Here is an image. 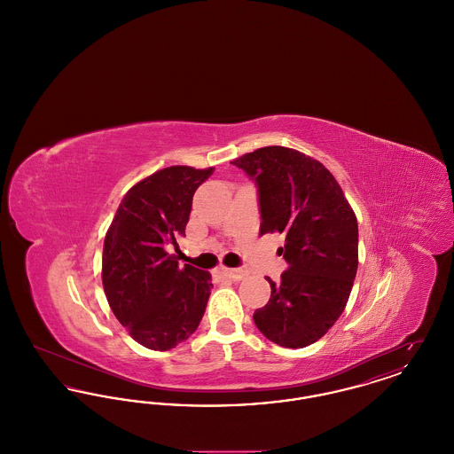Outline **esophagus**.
Wrapping results in <instances>:
<instances>
[{"label":"esophagus","instance_id":"obj_1","mask_svg":"<svg viewBox=\"0 0 454 454\" xmlns=\"http://www.w3.org/2000/svg\"><path fill=\"white\" fill-rule=\"evenodd\" d=\"M219 274L223 278L231 279V281H241V279H245L248 276V272L243 270V269H224V267L219 270Z\"/></svg>","mask_w":454,"mask_h":454}]
</instances>
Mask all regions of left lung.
Here are the masks:
<instances>
[{
  "label": "left lung",
  "mask_w": 454,
  "mask_h": 454,
  "mask_svg": "<svg viewBox=\"0 0 454 454\" xmlns=\"http://www.w3.org/2000/svg\"><path fill=\"white\" fill-rule=\"evenodd\" d=\"M259 189L260 233H282L289 263L270 281L254 322L274 344L301 348L322 339L346 308L357 272V219L333 175L311 156L265 146L231 161Z\"/></svg>",
  "instance_id": "1"
}]
</instances>
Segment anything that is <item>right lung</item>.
Returning a JSON list of instances; mask_svg holds the SVG:
<instances>
[{"instance_id": "obj_1", "label": "right lung", "mask_w": 454, "mask_h": 454, "mask_svg": "<svg viewBox=\"0 0 454 454\" xmlns=\"http://www.w3.org/2000/svg\"><path fill=\"white\" fill-rule=\"evenodd\" d=\"M215 168L168 167L124 195L104 241L102 282L115 318L152 350H170L200 324L211 274L178 265L167 248L185 237L192 197Z\"/></svg>"}]
</instances>
